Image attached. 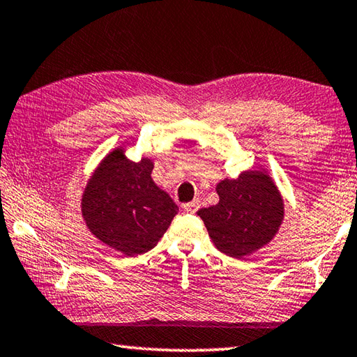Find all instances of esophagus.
<instances>
[{
	"label": "esophagus",
	"instance_id": "34e87169",
	"mask_svg": "<svg viewBox=\"0 0 357 357\" xmlns=\"http://www.w3.org/2000/svg\"><path fill=\"white\" fill-rule=\"evenodd\" d=\"M183 209L185 212H190V213H195L199 209V201L198 199H193L192 203H185L183 204Z\"/></svg>",
	"mask_w": 357,
	"mask_h": 357
}]
</instances>
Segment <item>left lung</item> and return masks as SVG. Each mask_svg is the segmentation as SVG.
Masks as SVG:
<instances>
[{"mask_svg":"<svg viewBox=\"0 0 357 357\" xmlns=\"http://www.w3.org/2000/svg\"><path fill=\"white\" fill-rule=\"evenodd\" d=\"M217 193L218 204L197 212L217 250L242 259L276 236L284 218V203L267 173L243 172L237 179L220 181Z\"/></svg>","mask_w":357,"mask_h":357,"instance_id":"8db88e82","label":"left lung"}]
</instances>
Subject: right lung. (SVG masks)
Here are the masks:
<instances>
[{
  "label": "right lung",
  "instance_id": "add662e5",
  "mask_svg": "<svg viewBox=\"0 0 357 357\" xmlns=\"http://www.w3.org/2000/svg\"><path fill=\"white\" fill-rule=\"evenodd\" d=\"M153 162H132L123 148L101 160L82 193L90 232L125 256L150 251L165 234L178 206L151 179Z\"/></svg>",
  "mask_w": 357,
  "mask_h": 357
}]
</instances>
